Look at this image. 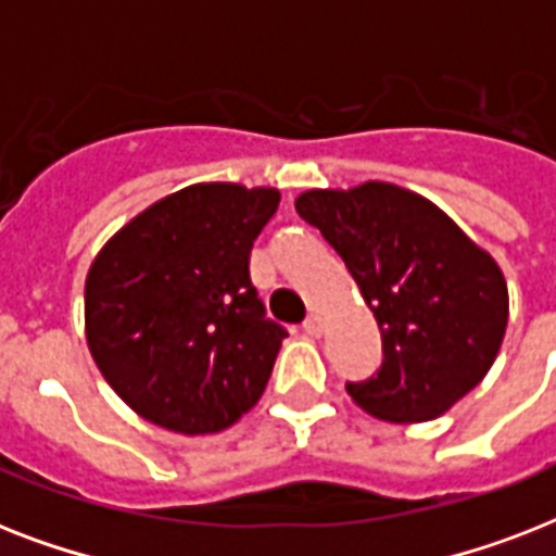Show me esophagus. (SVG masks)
Returning a JSON list of instances; mask_svg holds the SVG:
<instances>
[{
  "label": "esophagus",
  "instance_id": "34e87169",
  "mask_svg": "<svg viewBox=\"0 0 556 556\" xmlns=\"http://www.w3.org/2000/svg\"><path fill=\"white\" fill-rule=\"evenodd\" d=\"M303 329H305V334H312V338H320L323 331H326V317H323L320 312L308 314V317H305V323H303Z\"/></svg>",
  "mask_w": 556,
  "mask_h": 556
}]
</instances>
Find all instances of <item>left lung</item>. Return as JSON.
Segmentation results:
<instances>
[{
    "label": "left lung",
    "instance_id": "left-lung-1",
    "mask_svg": "<svg viewBox=\"0 0 556 556\" xmlns=\"http://www.w3.org/2000/svg\"><path fill=\"white\" fill-rule=\"evenodd\" d=\"M296 213L326 236L383 343L380 369L346 383L361 409L392 424L439 418L488 375L508 326V282L430 199L387 181L305 190Z\"/></svg>",
    "mask_w": 556,
    "mask_h": 556
}]
</instances>
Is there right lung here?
Wrapping results in <instances>:
<instances>
[{"label": "right lung", "mask_w": 556, "mask_h": 556, "mask_svg": "<svg viewBox=\"0 0 556 556\" xmlns=\"http://www.w3.org/2000/svg\"><path fill=\"white\" fill-rule=\"evenodd\" d=\"M277 207L274 187L190 185L100 248L86 277V343L141 418L207 435L262 397L286 329L265 320L248 262Z\"/></svg>", "instance_id": "right-lung-1"}]
</instances>
